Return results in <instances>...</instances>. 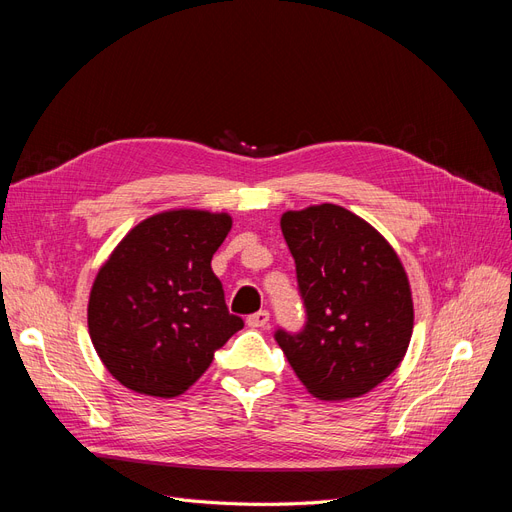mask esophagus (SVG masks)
Returning a JSON list of instances; mask_svg holds the SVG:
<instances>
[{
    "label": "esophagus",
    "mask_w": 512,
    "mask_h": 512,
    "mask_svg": "<svg viewBox=\"0 0 512 512\" xmlns=\"http://www.w3.org/2000/svg\"><path fill=\"white\" fill-rule=\"evenodd\" d=\"M269 312L267 309H260V312H256V314H252V316H247V327H252V329H265L267 324H269Z\"/></svg>",
    "instance_id": "1"
}]
</instances>
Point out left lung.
<instances>
[{
    "mask_svg": "<svg viewBox=\"0 0 512 512\" xmlns=\"http://www.w3.org/2000/svg\"><path fill=\"white\" fill-rule=\"evenodd\" d=\"M280 226L307 322L297 335L277 331V344L314 397L369 393L410 346L414 305L404 265L374 226L339 205L286 211Z\"/></svg>",
    "mask_w": 512,
    "mask_h": 512,
    "instance_id": "8db88e82",
    "label": "left lung"
}]
</instances>
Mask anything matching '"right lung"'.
<instances>
[{"mask_svg": "<svg viewBox=\"0 0 512 512\" xmlns=\"http://www.w3.org/2000/svg\"><path fill=\"white\" fill-rule=\"evenodd\" d=\"M230 228L224 211H162L136 224L100 267L89 292V337L126 389L162 399L185 393L243 329L211 269Z\"/></svg>", "mask_w": 512, "mask_h": 512, "instance_id": "1", "label": "right lung"}]
</instances>
